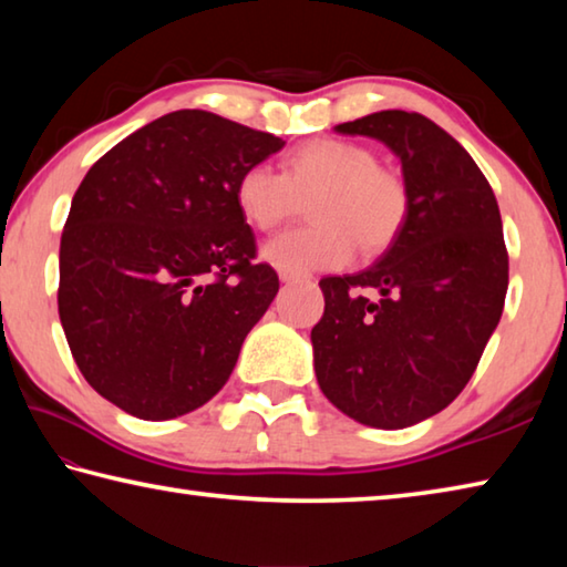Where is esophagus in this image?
<instances>
[{
	"label": "esophagus",
	"instance_id": "obj_1",
	"mask_svg": "<svg viewBox=\"0 0 567 567\" xmlns=\"http://www.w3.org/2000/svg\"><path fill=\"white\" fill-rule=\"evenodd\" d=\"M280 280L282 282H297V280H300V275H295L290 270H280Z\"/></svg>",
	"mask_w": 567,
	"mask_h": 567
}]
</instances>
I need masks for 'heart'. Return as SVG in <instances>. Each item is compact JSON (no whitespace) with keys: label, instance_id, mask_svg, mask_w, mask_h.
<instances>
[{"label":"heart","instance_id":"b5f03b06","mask_svg":"<svg viewBox=\"0 0 567 567\" xmlns=\"http://www.w3.org/2000/svg\"><path fill=\"white\" fill-rule=\"evenodd\" d=\"M235 203L247 225L280 227L310 205L312 225L277 235L265 260L295 275L334 270L395 243L410 213V192L398 172L380 167L375 152L358 142L312 140L285 159L282 175L267 165L243 169Z\"/></svg>","mask_w":567,"mask_h":567}]
</instances>
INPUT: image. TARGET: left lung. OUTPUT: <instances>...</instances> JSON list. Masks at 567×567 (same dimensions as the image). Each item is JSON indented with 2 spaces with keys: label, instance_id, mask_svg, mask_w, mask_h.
<instances>
[{
  "label": "left lung",
  "instance_id": "8db88e82",
  "mask_svg": "<svg viewBox=\"0 0 567 567\" xmlns=\"http://www.w3.org/2000/svg\"><path fill=\"white\" fill-rule=\"evenodd\" d=\"M334 130L395 152L410 213L375 265L320 280L315 375L324 398L362 425L410 427L463 392L501 322V209L465 147L417 112L385 110Z\"/></svg>",
  "mask_w": 567,
  "mask_h": 567
}]
</instances>
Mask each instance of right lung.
I'll return each mask as SVG.
<instances>
[{"label":"right lung","mask_w":567,"mask_h":567,"mask_svg":"<svg viewBox=\"0 0 567 567\" xmlns=\"http://www.w3.org/2000/svg\"><path fill=\"white\" fill-rule=\"evenodd\" d=\"M285 142L205 110L132 132L94 162L60 245V320L84 380L140 420L213 400L280 290L235 203Z\"/></svg>","instance_id":"add662e5"}]
</instances>
